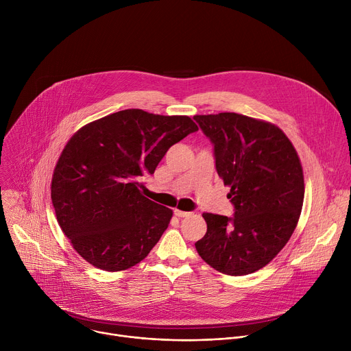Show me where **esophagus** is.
I'll list each match as a JSON object with an SVG mask.
<instances>
[{
	"instance_id": "obj_1",
	"label": "esophagus",
	"mask_w": 351,
	"mask_h": 351,
	"mask_svg": "<svg viewBox=\"0 0 351 351\" xmlns=\"http://www.w3.org/2000/svg\"><path fill=\"white\" fill-rule=\"evenodd\" d=\"M173 214H175L176 217H179V218H184V217H189V215H190V213H187V211H180V210H178V208L173 210Z\"/></svg>"
}]
</instances>
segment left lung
Returning a JSON list of instances; mask_svg holds the SVG:
<instances>
[{
  "instance_id": "obj_1",
  "label": "left lung",
  "mask_w": 351,
  "mask_h": 351,
  "mask_svg": "<svg viewBox=\"0 0 351 351\" xmlns=\"http://www.w3.org/2000/svg\"><path fill=\"white\" fill-rule=\"evenodd\" d=\"M214 144L215 167L234 217L204 213L207 233L195 250L232 276L269 264L293 234L304 199V175L291 141L276 125L234 112L194 115Z\"/></svg>"
}]
</instances>
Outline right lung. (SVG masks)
<instances>
[{"label":"right lung","instance_id":"add662e5","mask_svg":"<svg viewBox=\"0 0 351 351\" xmlns=\"http://www.w3.org/2000/svg\"><path fill=\"white\" fill-rule=\"evenodd\" d=\"M195 130L186 115L125 110L84 125L69 138L54 169L51 199L80 257L117 272L148 256L173 213L143 195V178Z\"/></svg>","mask_w":351,"mask_h":351}]
</instances>
